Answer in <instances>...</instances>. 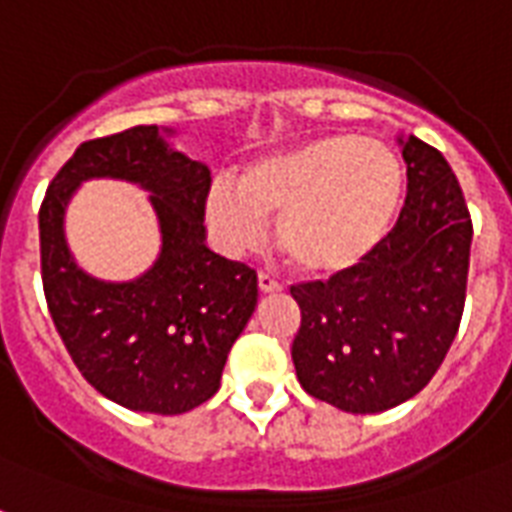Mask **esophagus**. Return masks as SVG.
<instances>
[{
	"mask_svg": "<svg viewBox=\"0 0 512 512\" xmlns=\"http://www.w3.org/2000/svg\"><path fill=\"white\" fill-rule=\"evenodd\" d=\"M257 287H260V292H263V295H271V292H281V289H284V284H281V281L276 279L273 273L260 271L257 273Z\"/></svg>",
	"mask_w": 512,
	"mask_h": 512,
	"instance_id": "esophagus-1",
	"label": "esophagus"
}]
</instances>
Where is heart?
I'll return each mask as SVG.
<instances>
[{"label":"heart","mask_w":512,"mask_h":512,"mask_svg":"<svg viewBox=\"0 0 512 512\" xmlns=\"http://www.w3.org/2000/svg\"><path fill=\"white\" fill-rule=\"evenodd\" d=\"M404 167L388 146L361 135H321L271 154L241 185L217 183L207 212L231 247H257L279 217V247L308 273H340L380 247L404 201Z\"/></svg>","instance_id":"heart-1"}]
</instances>
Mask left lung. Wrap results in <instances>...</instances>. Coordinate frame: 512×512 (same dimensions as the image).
<instances>
[{
    "mask_svg": "<svg viewBox=\"0 0 512 512\" xmlns=\"http://www.w3.org/2000/svg\"><path fill=\"white\" fill-rule=\"evenodd\" d=\"M406 204L361 263L289 289L300 305L297 380L319 401L374 414L417 396L452 348L468 292L470 223L441 151L404 143Z\"/></svg>",
    "mask_w": 512,
    "mask_h": 512,
    "instance_id": "8db88e82",
    "label": "left lung"
}]
</instances>
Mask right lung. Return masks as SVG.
Returning a JSON list of instances; mask_svg holds the SVG:
<instances>
[{
  "mask_svg": "<svg viewBox=\"0 0 512 512\" xmlns=\"http://www.w3.org/2000/svg\"><path fill=\"white\" fill-rule=\"evenodd\" d=\"M87 176H119L155 193L163 255L138 282L106 285L75 268L62 212ZM209 170L172 151L156 127L87 140L52 177L39 207L42 287L76 369L132 412L183 414L220 388L228 350L257 305V273L204 244Z\"/></svg>",
  "mask_w": 512,
  "mask_h": 512,
  "instance_id": "add662e5",
  "label": "right lung"
}]
</instances>
